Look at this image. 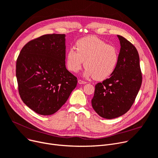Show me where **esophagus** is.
Here are the masks:
<instances>
[{
	"label": "esophagus",
	"mask_w": 158,
	"mask_h": 158,
	"mask_svg": "<svg viewBox=\"0 0 158 158\" xmlns=\"http://www.w3.org/2000/svg\"><path fill=\"white\" fill-rule=\"evenodd\" d=\"M78 83H79V84H80V85H84V84H86V83H87V82L79 79V80H78Z\"/></svg>",
	"instance_id": "34e87169"
}]
</instances>
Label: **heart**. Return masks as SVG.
<instances>
[{
    "instance_id": "1",
    "label": "heart",
    "mask_w": 158,
    "mask_h": 158,
    "mask_svg": "<svg viewBox=\"0 0 158 158\" xmlns=\"http://www.w3.org/2000/svg\"><path fill=\"white\" fill-rule=\"evenodd\" d=\"M76 49L70 48L66 56L67 69L77 72L84 64L86 76H93L97 81L110 77L118 61L117 49L97 36H88L77 41Z\"/></svg>"
}]
</instances>
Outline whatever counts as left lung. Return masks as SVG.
<instances>
[{
    "label": "left lung",
    "mask_w": 158,
    "mask_h": 158,
    "mask_svg": "<svg viewBox=\"0 0 158 158\" xmlns=\"http://www.w3.org/2000/svg\"><path fill=\"white\" fill-rule=\"evenodd\" d=\"M117 36L121 47L117 67L110 78L95 85L92 100L95 112L106 119L119 117L129 110L142 82L136 47L125 38Z\"/></svg>",
    "instance_id": "left-lung-1"
}]
</instances>
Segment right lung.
<instances>
[{
  "instance_id": "right-lung-1",
  "label": "right lung",
  "mask_w": 158,
  "mask_h": 158,
  "mask_svg": "<svg viewBox=\"0 0 158 158\" xmlns=\"http://www.w3.org/2000/svg\"><path fill=\"white\" fill-rule=\"evenodd\" d=\"M65 49V35H45L28 42L16 60L20 97L39 114L57 112L77 86V77L66 69Z\"/></svg>"
}]
</instances>
